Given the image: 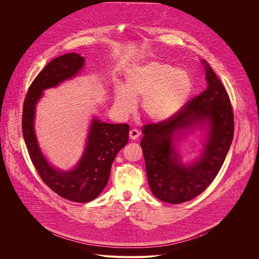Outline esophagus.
Here are the masks:
<instances>
[{
    "instance_id": "1",
    "label": "esophagus",
    "mask_w": 259,
    "mask_h": 259,
    "mask_svg": "<svg viewBox=\"0 0 259 259\" xmlns=\"http://www.w3.org/2000/svg\"><path fill=\"white\" fill-rule=\"evenodd\" d=\"M129 136L131 139H136L139 136V131L137 129H131L129 131Z\"/></svg>"
}]
</instances>
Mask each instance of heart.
Listing matches in <instances>:
<instances>
[{
    "label": "heart",
    "mask_w": 259,
    "mask_h": 259,
    "mask_svg": "<svg viewBox=\"0 0 259 259\" xmlns=\"http://www.w3.org/2000/svg\"><path fill=\"white\" fill-rule=\"evenodd\" d=\"M126 91L116 93V102L125 113L134 106L133 98H142L144 114L164 121L173 116L189 98L192 80L189 73L162 61H150L135 67L127 78Z\"/></svg>",
    "instance_id": "b5f03b06"
}]
</instances>
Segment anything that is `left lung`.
Returning a JSON list of instances; mask_svg holds the SVG:
<instances>
[{
	"label": "left lung",
	"mask_w": 259,
	"mask_h": 259,
	"mask_svg": "<svg viewBox=\"0 0 259 259\" xmlns=\"http://www.w3.org/2000/svg\"><path fill=\"white\" fill-rule=\"evenodd\" d=\"M208 87L184 104L170 118L142 127V149L147 180L159 200L179 204L203 193L214 180L234 137V112L226 87L206 61ZM208 121V139L199 161L191 166L180 163L171 145L177 131Z\"/></svg>",
	"instance_id": "left-lung-1"
}]
</instances>
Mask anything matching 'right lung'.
<instances>
[{"label":"right lung","mask_w":259,"mask_h":259,"mask_svg":"<svg viewBox=\"0 0 259 259\" xmlns=\"http://www.w3.org/2000/svg\"><path fill=\"white\" fill-rule=\"evenodd\" d=\"M83 64L84 57L75 52L51 60L28 88L23 102L21 124L29 158L41 179L58 196L77 203H87L98 197L108 181L113 161L129 139L128 124H108L94 119L86 150L72 171H58L44 158L33 131L35 104L43 90L76 76Z\"/></svg>","instance_id":"obj_1"}]
</instances>
